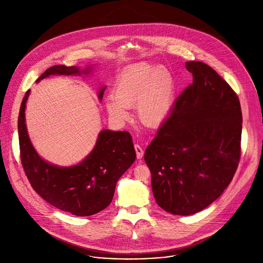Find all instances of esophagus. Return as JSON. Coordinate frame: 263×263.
Segmentation results:
<instances>
[{
	"label": "esophagus",
	"mask_w": 263,
	"mask_h": 263,
	"mask_svg": "<svg viewBox=\"0 0 263 263\" xmlns=\"http://www.w3.org/2000/svg\"><path fill=\"white\" fill-rule=\"evenodd\" d=\"M134 148H135V152H136V156L138 159H141L142 156H143V149L141 148V146L139 144H135L134 145Z\"/></svg>",
	"instance_id": "1"
}]
</instances>
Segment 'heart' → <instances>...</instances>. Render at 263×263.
<instances>
[{"instance_id":"heart-1","label":"heart","mask_w":263,"mask_h":263,"mask_svg":"<svg viewBox=\"0 0 263 263\" xmlns=\"http://www.w3.org/2000/svg\"><path fill=\"white\" fill-rule=\"evenodd\" d=\"M176 85L164 66L141 62L124 69L114 87V97L105 101L108 115L118 122L129 118L127 108L135 105L138 120L147 126L162 123L175 103Z\"/></svg>"}]
</instances>
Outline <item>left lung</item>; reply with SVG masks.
<instances>
[{
	"label": "left lung",
	"instance_id": "1",
	"mask_svg": "<svg viewBox=\"0 0 263 263\" xmlns=\"http://www.w3.org/2000/svg\"><path fill=\"white\" fill-rule=\"evenodd\" d=\"M193 83L145 149L157 204L176 215L213 203L233 179L240 159L241 108L231 86L209 65L187 61Z\"/></svg>",
	"mask_w": 263,
	"mask_h": 263
}]
</instances>
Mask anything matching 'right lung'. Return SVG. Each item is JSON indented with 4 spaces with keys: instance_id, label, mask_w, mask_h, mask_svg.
<instances>
[{
    "instance_id": "obj_1",
    "label": "right lung",
    "mask_w": 263,
    "mask_h": 263,
    "mask_svg": "<svg viewBox=\"0 0 263 263\" xmlns=\"http://www.w3.org/2000/svg\"><path fill=\"white\" fill-rule=\"evenodd\" d=\"M90 66L81 70L77 66L54 65L36 80L57 74L88 73ZM106 87H102V100ZM28 90L23 99L17 129L21 160L32 189L52 206L77 216H89L106 207L114 198L117 182L135 161L132 137L127 131L103 130L90 154L73 166L60 167L45 161L31 143L25 124Z\"/></svg>"
}]
</instances>
